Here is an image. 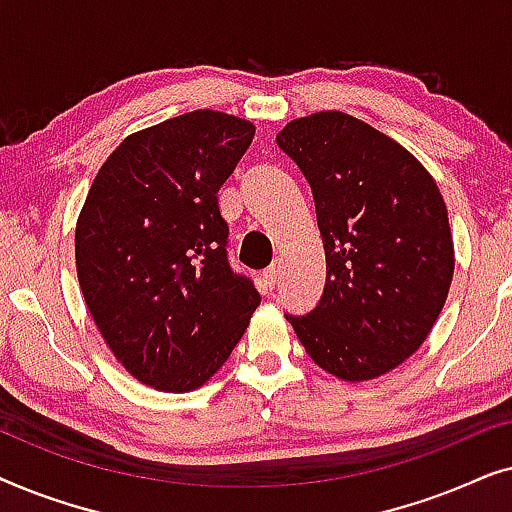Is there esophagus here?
I'll return each mask as SVG.
<instances>
[{
    "instance_id": "1",
    "label": "esophagus",
    "mask_w": 512,
    "mask_h": 512,
    "mask_svg": "<svg viewBox=\"0 0 512 512\" xmlns=\"http://www.w3.org/2000/svg\"><path fill=\"white\" fill-rule=\"evenodd\" d=\"M279 282V268L277 265H272V268H268L263 272V284H265V289H275V284Z\"/></svg>"
}]
</instances>
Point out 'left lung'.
<instances>
[{
    "mask_svg": "<svg viewBox=\"0 0 512 512\" xmlns=\"http://www.w3.org/2000/svg\"><path fill=\"white\" fill-rule=\"evenodd\" d=\"M277 144L312 188L326 251L319 303L286 319L331 375L389 373L431 333L452 284L436 181L401 144L342 111L291 121Z\"/></svg>",
    "mask_w": 512,
    "mask_h": 512,
    "instance_id": "8db88e82",
    "label": "left lung"
}]
</instances>
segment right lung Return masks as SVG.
<instances>
[{
	"label": "right lung",
	"mask_w": 512,
	"mask_h": 512,
	"mask_svg": "<svg viewBox=\"0 0 512 512\" xmlns=\"http://www.w3.org/2000/svg\"><path fill=\"white\" fill-rule=\"evenodd\" d=\"M256 128L188 111L125 139L76 223V272L102 338L139 382L191 391L223 366L261 305L228 263L219 188Z\"/></svg>",
	"instance_id": "right-lung-1"
}]
</instances>
